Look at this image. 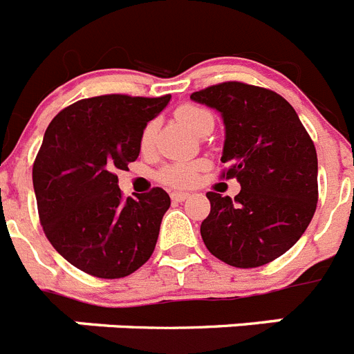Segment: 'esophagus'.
I'll use <instances>...</instances> for the list:
<instances>
[{
	"instance_id": "1",
	"label": "esophagus",
	"mask_w": 354,
	"mask_h": 354,
	"mask_svg": "<svg viewBox=\"0 0 354 354\" xmlns=\"http://www.w3.org/2000/svg\"><path fill=\"white\" fill-rule=\"evenodd\" d=\"M188 197H189V193H186V192H174V193H171V201H175V202H184Z\"/></svg>"
}]
</instances>
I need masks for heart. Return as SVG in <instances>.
I'll return each instance as SVG.
<instances>
[{
    "instance_id": "obj_1",
    "label": "heart",
    "mask_w": 354,
    "mask_h": 354,
    "mask_svg": "<svg viewBox=\"0 0 354 354\" xmlns=\"http://www.w3.org/2000/svg\"><path fill=\"white\" fill-rule=\"evenodd\" d=\"M175 118L183 123L184 127H188L189 131L195 132V134H201L204 129L207 127H213L214 120L213 114L204 107H198V105L186 104L180 105L177 111H175ZM157 123L148 122L143 127L140 138L141 150L147 152L150 150L153 145V138H156ZM204 168V162H171V165L162 166L161 171H159V180L170 184V186H177V188H183V186H189L193 180L197 179V174Z\"/></svg>"
}]
</instances>
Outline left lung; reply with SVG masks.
<instances>
[{
	"instance_id": "obj_1",
	"label": "left lung",
	"mask_w": 354,
	"mask_h": 354,
	"mask_svg": "<svg viewBox=\"0 0 354 354\" xmlns=\"http://www.w3.org/2000/svg\"><path fill=\"white\" fill-rule=\"evenodd\" d=\"M193 102L216 109L225 127L223 177H236L234 201L209 192L201 234L211 254L238 268L285 254L317 207V152L294 107L265 87L223 82L197 91Z\"/></svg>"
}]
</instances>
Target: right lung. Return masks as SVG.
I'll return each instance as SVG.
<instances>
[{"label": "right lung", "instance_id": "obj_1", "mask_svg": "<svg viewBox=\"0 0 354 354\" xmlns=\"http://www.w3.org/2000/svg\"><path fill=\"white\" fill-rule=\"evenodd\" d=\"M171 96L104 95L62 109L33 162V189L50 243L73 267L102 279L136 272L156 249L170 207L162 188L122 197L118 170L140 156L141 131Z\"/></svg>", "mask_w": 354, "mask_h": 354}]
</instances>
